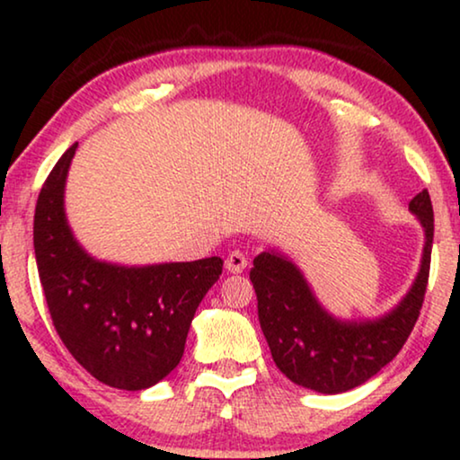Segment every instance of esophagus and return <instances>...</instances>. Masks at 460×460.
Segmentation results:
<instances>
[{
  "mask_svg": "<svg viewBox=\"0 0 460 460\" xmlns=\"http://www.w3.org/2000/svg\"><path fill=\"white\" fill-rule=\"evenodd\" d=\"M247 257H244V253H241V251H230V255L226 257V270L232 274H238L243 272L244 268H247Z\"/></svg>",
  "mask_w": 460,
  "mask_h": 460,
  "instance_id": "1",
  "label": "esophagus"
}]
</instances>
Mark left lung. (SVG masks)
<instances>
[{
    "mask_svg": "<svg viewBox=\"0 0 460 460\" xmlns=\"http://www.w3.org/2000/svg\"><path fill=\"white\" fill-rule=\"evenodd\" d=\"M411 211L425 228L417 280L400 305L376 320L343 323L326 314L295 263L274 251L253 260L249 279L257 314L276 367L293 383L320 394L349 392L398 356L417 324L429 280L433 207L429 192L414 197Z\"/></svg>",
    "mask_w": 460,
    "mask_h": 460,
    "instance_id": "obj_1",
    "label": "left lung"
}]
</instances>
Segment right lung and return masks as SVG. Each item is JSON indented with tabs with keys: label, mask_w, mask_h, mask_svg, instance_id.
Here are the masks:
<instances>
[{
	"label": "right lung",
	"mask_w": 460,
	"mask_h": 460,
	"mask_svg": "<svg viewBox=\"0 0 460 460\" xmlns=\"http://www.w3.org/2000/svg\"><path fill=\"white\" fill-rule=\"evenodd\" d=\"M77 142L43 181L33 244L54 329L71 356L104 385L137 392L178 367L188 329L224 260L123 268L96 261L68 230L65 180Z\"/></svg>",
	"instance_id": "1"
}]
</instances>
